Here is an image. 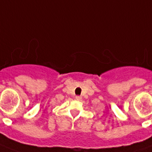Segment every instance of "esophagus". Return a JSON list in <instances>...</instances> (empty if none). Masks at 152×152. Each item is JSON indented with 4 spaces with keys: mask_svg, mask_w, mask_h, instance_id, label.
Masks as SVG:
<instances>
[{
    "mask_svg": "<svg viewBox=\"0 0 152 152\" xmlns=\"http://www.w3.org/2000/svg\"><path fill=\"white\" fill-rule=\"evenodd\" d=\"M81 99H82V98H81V96H76V100H79V101H80V100H81Z\"/></svg>",
    "mask_w": 152,
    "mask_h": 152,
    "instance_id": "1",
    "label": "esophagus"
}]
</instances>
